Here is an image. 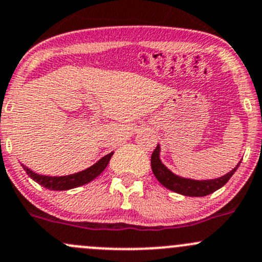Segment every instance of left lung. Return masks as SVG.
Instances as JSON below:
<instances>
[{
	"mask_svg": "<svg viewBox=\"0 0 262 262\" xmlns=\"http://www.w3.org/2000/svg\"><path fill=\"white\" fill-rule=\"evenodd\" d=\"M241 163V162H239ZM238 165L229 171L227 175L222 176L219 179H214V180H190V179H184L180 176H176L175 173L171 172L160 160V147H156L153 150L152 156H150V167H152L153 173H155L156 179L161 182L165 187H167L171 191H175L178 194L185 195V196H205L209 195L215 190L221 189L223 185L228 182L229 179L232 178L236 170L238 168Z\"/></svg>",
	"mask_w": 262,
	"mask_h": 262,
	"instance_id": "obj_1",
	"label": "left lung"
}]
</instances>
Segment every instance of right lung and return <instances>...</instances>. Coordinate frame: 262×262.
<instances>
[{"instance_id": "add662e5", "label": "right lung", "mask_w": 262, "mask_h": 262, "mask_svg": "<svg viewBox=\"0 0 262 262\" xmlns=\"http://www.w3.org/2000/svg\"><path fill=\"white\" fill-rule=\"evenodd\" d=\"M112 156H113V152L109 153V155H106L105 157H102L99 162H96L94 166H91V167L86 168V170L81 171V172L73 173V175H68V176H57V178H53V176L38 175V173L33 172V171L29 170V168L24 165H23V168L26 171V173H28L34 181H36L39 185L46 187V189L70 190V189H73V187H78L81 186V185L87 184V182L92 181L95 178H97V176H99L105 168H106Z\"/></svg>"}]
</instances>
